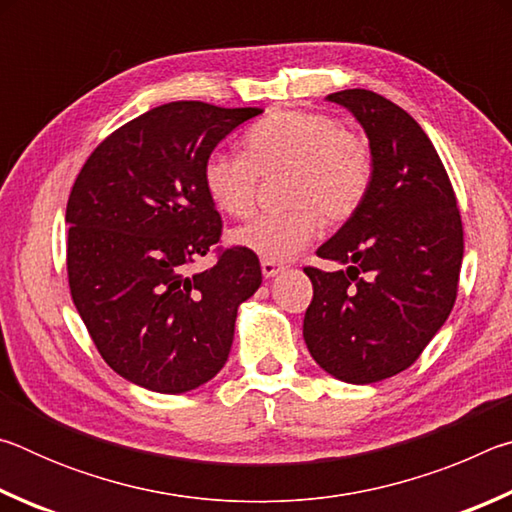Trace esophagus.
I'll return each instance as SVG.
<instances>
[{
  "mask_svg": "<svg viewBox=\"0 0 512 512\" xmlns=\"http://www.w3.org/2000/svg\"><path fill=\"white\" fill-rule=\"evenodd\" d=\"M280 271H282V264L271 262V259H262V273H264V277H275Z\"/></svg>",
  "mask_w": 512,
  "mask_h": 512,
  "instance_id": "obj_1",
  "label": "esophagus"
}]
</instances>
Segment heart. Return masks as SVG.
<instances>
[{"label": "heart", "instance_id": "1", "mask_svg": "<svg viewBox=\"0 0 512 512\" xmlns=\"http://www.w3.org/2000/svg\"><path fill=\"white\" fill-rule=\"evenodd\" d=\"M287 169L284 212L259 214L241 225L235 241L262 259L280 262L314 239L320 219L339 225L366 203L375 162L363 137L341 121L300 108H280L250 126L241 153L212 151L203 162V187L216 210L246 216L255 205L259 176Z\"/></svg>", "mask_w": 512, "mask_h": 512}]
</instances>
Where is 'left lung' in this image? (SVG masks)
Segmentation results:
<instances>
[{
  "instance_id": "8db88e82",
  "label": "left lung",
  "mask_w": 512,
  "mask_h": 512,
  "mask_svg": "<svg viewBox=\"0 0 512 512\" xmlns=\"http://www.w3.org/2000/svg\"><path fill=\"white\" fill-rule=\"evenodd\" d=\"M361 121L375 178L359 212L316 250L343 271L305 266L314 284L307 348L350 384L393 377L418 361L452 311L463 262V221L447 169L409 112L377 92L327 97Z\"/></svg>"
}]
</instances>
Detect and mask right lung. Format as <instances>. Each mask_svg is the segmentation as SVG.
I'll use <instances>...</instances> for the list:
<instances>
[{
    "mask_svg": "<svg viewBox=\"0 0 512 512\" xmlns=\"http://www.w3.org/2000/svg\"><path fill=\"white\" fill-rule=\"evenodd\" d=\"M259 108L171 101L110 133L67 201V280L108 366L155 393H185L228 361L237 307L262 284L255 253L221 246L203 162ZM205 254L215 264L198 274Z\"/></svg>",
    "mask_w": 512,
    "mask_h": 512,
    "instance_id": "add662e5",
    "label": "right lung"
}]
</instances>
